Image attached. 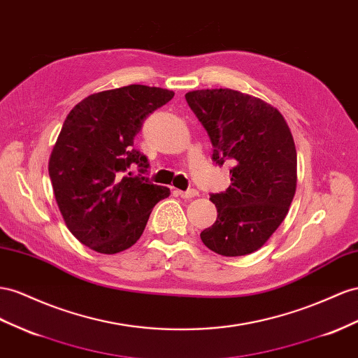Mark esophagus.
Listing matches in <instances>:
<instances>
[{
    "mask_svg": "<svg viewBox=\"0 0 358 358\" xmlns=\"http://www.w3.org/2000/svg\"><path fill=\"white\" fill-rule=\"evenodd\" d=\"M178 192V196H180L182 199H192V197H196V196H199V192H197V189H187V191H176Z\"/></svg>",
    "mask_w": 358,
    "mask_h": 358,
    "instance_id": "1",
    "label": "esophagus"
}]
</instances>
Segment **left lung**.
<instances>
[{"label": "left lung", "mask_w": 358, "mask_h": 358, "mask_svg": "<svg viewBox=\"0 0 358 358\" xmlns=\"http://www.w3.org/2000/svg\"><path fill=\"white\" fill-rule=\"evenodd\" d=\"M185 99L206 129L217 166L230 164V187L210 194L217 221L200 234L227 257L262 247L285 220L296 188V150L283 115L230 89L196 90Z\"/></svg>", "instance_id": "1"}]
</instances>
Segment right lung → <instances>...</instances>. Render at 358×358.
<instances>
[{"label":"right lung","instance_id":"add662e5","mask_svg":"<svg viewBox=\"0 0 358 358\" xmlns=\"http://www.w3.org/2000/svg\"><path fill=\"white\" fill-rule=\"evenodd\" d=\"M175 93L141 84L90 94L67 114L50 158V178L64 223L81 244L119 253L143 235L153 206L169 197L153 185L150 164L134 149L149 115ZM137 166L139 175H130Z\"/></svg>","mask_w":358,"mask_h":358}]
</instances>
